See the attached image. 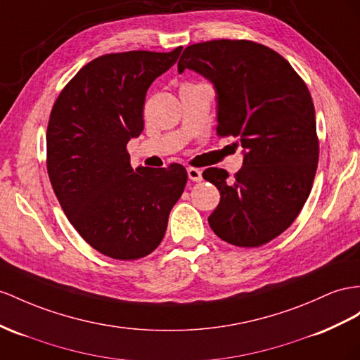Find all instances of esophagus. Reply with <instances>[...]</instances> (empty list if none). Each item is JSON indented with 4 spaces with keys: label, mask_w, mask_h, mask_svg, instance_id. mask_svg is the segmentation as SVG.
<instances>
[{
    "label": "esophagus",
    "mask_w": 360,
    "mask_h": 360,
    "mask_svg": "<svg viewBox=\"0 0 360 360\" xmlns=\"http://www.w3.org/2000/svg\"><path fill=\"white\" fill-rule=\"evenodd\" d=\"M187 173H188V178H190V181H193V182H199V181H202V170H200V169L188 167V169H187Z\"/></svg>",
    "instance_id": "obj_1"
}]
</instances>
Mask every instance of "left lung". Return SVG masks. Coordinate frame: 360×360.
Here are the masks:
<instances>
[{"mask_svg":"<svg viewBox=\"0 0 360 360\" xmlns=\"http://www.w3.org/2000/svg\"><path fill=\"white\" fill-rule=\"evenodd\" d=\"M195 70L217 92V135L245 149L243 167L202 176L220 191L208 217L222 240L257 248L285 231L310 195L319 158L315 106L307 85L281 54L252 41L188 45L178 71Z\"/></svg>","mask_w":360,"mask_h":360,"instance_id":"8db88e82","label":"left lung"}]
</instances>
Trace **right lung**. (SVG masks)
<instances>
[{"label":"right lung","mask_w":360,"mask_h":360,"mask_svg":"<svg viewBox=\"0 0 360 360\" xmlns=\"http://www.w3.org/2000/svg\"><path fill=\"white\" fill-rule=\"evenodd\" d=\"M181 50L103 54L53 105L47 170L54 195L80 237L110 259L136 260L155 251L187 184L181 164L134 170L126 149L144 129L147 89Z\"/></svg>","instance_id":"1"}]
</instances>
